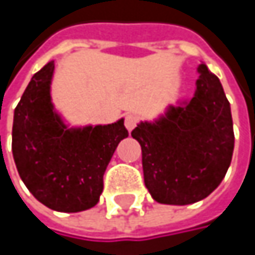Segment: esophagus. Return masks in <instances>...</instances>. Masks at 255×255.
Returning <instances> with one entry per match:
<instances>
[{
  "mask_svg": "<svg viewBox=\"0 0 255 255\" xmlns=\"http://www.w3.org/2000/svg\"><path fill=\"white\" fill-rule=\"evenodd\" d=\"M137 123H138V117H135V115H127L126 117V127H127L128 131L134 129Z\"/></svg>",
  "mask_w": 255,
  "mask_h": 255,
  "instance_id": "34e87169",
  "label": "esophagus"
}]
</instances>
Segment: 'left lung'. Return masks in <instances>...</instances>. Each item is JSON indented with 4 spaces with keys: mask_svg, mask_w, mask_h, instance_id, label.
Returning <instances> with one entry per match:
<instances>
[{
    "mask_svg": "<svg viewBox=\"0 0 255 255\" xmlns=\"http://www.w3.org/2000/svg\"><path fill=\"white\" fill-rule=\"evenodd\" d=\"M192 99L170 105L153 121L131 131L141 146L144 184L159 204L189 205L207 198L225 178L235 134L220 79L205 63Z\"/></svg>",
    "mask_w": 255,
    "mask_h": 255,
    "instance_id": "1",
    "label": "left lung"
}]
</instances>
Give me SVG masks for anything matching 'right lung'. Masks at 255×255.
I'll return each mask as SVG.
<instances>
[{"instance_id": "right-lung-1", "label": "right lung", "mask_w": 255, "mask_h": 255, "mask_svg": "<svg viewBox=\"0 0 255 255\" xmlns=\"http://www.w3.org/2000/svg\"><path fill=\"white\" fill-rule=\"evenodd\" d=\"M54 62L27 84L14 109L13 158L29 192L60 213L93 208L103 192V174L123 138L124 118L108 126L69 127L51 102Z\"/></svg>"}]
</instances>
